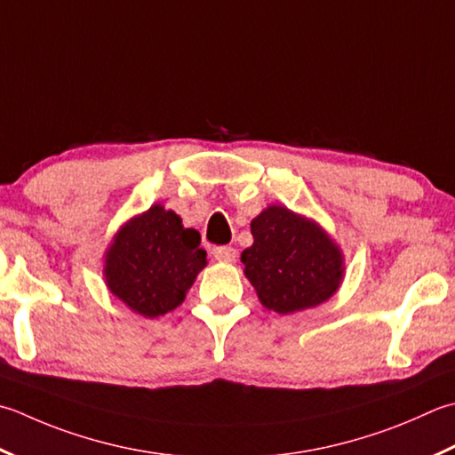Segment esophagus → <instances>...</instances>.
I'll return each instance as SVG.
<instances>
[{
    "instance_id": "esophagus-1",
    "label": "esophagus",
    "mask_w": 455,
    "mask_h": 455,
    "mask_svg": "<svg viewBox=\"0 0 455 455\" xmlns=\"http://www.w3.org/2000/svg\"><path fill=\"white\" fill-rule=\"evenodd\" d=\"M212 256H215V260L219 262H235L238 252L235 246H217L212 248Z\"/></svg>"
}]
</instances>
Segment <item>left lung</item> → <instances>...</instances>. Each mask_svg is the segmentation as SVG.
<instances>
[{
  "instance_id": "left-lung-1",
  "label": "left lung",
  "mask_w": 455,
  "mask_h": 455,
  "mask_svg": "<svg viewBox=\"0 0 455 455\" xmlns=\"http://www.w3.org/2000/svg\"><path fill=\"white\" fill-rule=\"evenodd\" d=\"M251 230L254 243L240 260L264 307L288 315L323 304L339 288L343 254L315 220L272 204Z\"/></svg>"
}]
</instances>
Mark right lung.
<instances>
[{"instance_id": "right-lung-1", "label": "right lung", "mask_w": 455, "mask_h": 455, "mask_svg": "<svg viewBox=\"0 0 455 455\" xmlns=\"http://www.w3.org/2000/svg\"><path fill=\"white\" fill-rule=\"evenodd\" d=\"M204 266L207 252L197 230L185 228L173 211L151 204L116 233L104 278L132 311L154 319L181 304Z\"/></svg>"}]
</instances>
